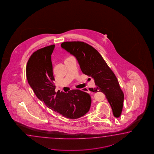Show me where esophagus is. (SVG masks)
<instances>
[{
    "label": "esophagus",
    "mask_w": 154,
    "mask_h": 154,
    "mask_svg": "<svg viewBox=\"0 0 154 154\" xmlns=\"http://www.w3.org/2000/svg\"><path fill=\"white\" fill-rule=\"evenodd\" d=\"M80 90L82 91H84V92H88H88H90L88 88H82V89H80Z\"/></svg>",
    "instance_id": "1"
}]
</instances>
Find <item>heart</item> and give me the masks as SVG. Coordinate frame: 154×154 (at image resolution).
I'll use <instances>...</instances> for the list:
<instances>
[{
  "mask_svg": "<svg viewBox=\"0 0 154 154\" xmlns=\"http://www.w3.org/2000/svg\"><path fill=\"white\" fill-rule=\"evenodd\" d=\"M70 57H72V56H69V57H66V59H67V58H68ZM66 59H65V60H66Z\"/></svg>",
  "mask_w": 154,
  "mask_h": 154,
  "instance_id": "heart-1",
  "label": "heart"
}]
</instances>
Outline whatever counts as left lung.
I'll return each instance as SVG.
<instances>
[{
  "label": "left lung",
  "mask_w": 154,
  "mask_h": 154,
  "mask_svg": "<svg viewBox=\"0 0 154 154\" xmlns=\"http://www.w3.org/2000/svg\"><path fill=\"white\" fill-rule=\"evenodd\" d=\"M61 47L75 57L82 72L94 79L96 87L89 88V90L104 94L114 116L120 117L124 106V93L114 73L100 53L82 42H62Z\"/></svg>",
  "instance_id": "1"
}]
</instances>
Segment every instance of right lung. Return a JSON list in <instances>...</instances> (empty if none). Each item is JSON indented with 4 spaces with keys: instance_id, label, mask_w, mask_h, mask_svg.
<instances>
[{
    "instance_id": "add662e5",
    "label": "right lung",
    "mask_w": 154,
    "mask_h": 154,
    "mask_svg": "<svg viewBox=\"0 0 154 154\" xmlns=\"http://www.w3.org/2000/svg\"><path fill=\"white\" fill-rule=\"evenodd\" d=\"M54 46L39 49L30 56L26 66L28 82L38 98L48 108L65 118L76 119L89 111L91 98L88 93L79 90L68 93L55 92L51 62Z\"/></svg>"
}]
</instances>
